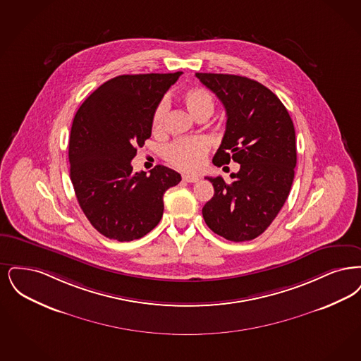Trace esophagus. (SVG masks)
Returning a JSON list of instances; mask_svg holds the SVG:
<instances>
[{
    "label": "esophagus",
    "instance_id": "obj_1",
    "mask_svg": "<svg viewBox=\"0 0 361 361\" xmlns=\"http://www.w3.org/2000/svg\"><path fill=\"white\" fill-rule=\"evenodd\" d=\"M182 179H183L185 182H188V183H195V182L200 180V178H198V176H194V175H183Z\"/></svg>",
    "mask_w": 361,
    "mask_h": 361
}]
</instances>
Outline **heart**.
Returning <instances> with one entry per match:
<instances>
[{
    "mask_svg": "<svg viewBox=\"0 0 361 361\" xmlns=\"http://www.w3.org/2000/svg\"><path fill=\"white\" fill-rule=\"evenodd\" d=\"M180 99L188 111L197 118L201 116H210L214 110V98L206 89L191 87L180 94ZM167 105L160 102L151 118V126L154 132H160L164 126ZM209 152V142L202 137L179 139L169 144L164 149L166 160L179 170L194 173L204 166V159Z\"/></svg>",
    "mask_w": 361,
    "mask_h": 361,
    "instance_id": "obj_1",
    "label": "heart"
}]
</instances>
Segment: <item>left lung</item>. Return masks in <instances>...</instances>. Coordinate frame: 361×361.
<instances>
[{
	"label": "left lung",
	"mask_w": 361,
	"mask_h": 361,
	"mask_svg": "<svg viewBox=\"0 0 361 361\" xmlns=\"http://www.w3.org/2000/svg\"><path fill=\"white\" fill-rule=\"evenodd\" d=\"M219 97L226 111V129L213 163L231 159L240 164L232 182L206 176L214 195L202 209L206 225L231 241L262 235L286 202L297 166L293 120L282 101L262 83L240 75L197 73Z\"/></svg>",
	"instance_id": "obj_1"
}]
</instances>
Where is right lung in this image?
Listing matches in <instances>:
<instances>
[{
    "label": "right lung",
    "mask_w": 361,
    "mask_h": 361,
    "mask_svg": "<svg viewBox=\"0 0 361 361\" xmlns=\"http://www.w3.org/2000/svg\"><path fill=\"white\" fill-rule=\"evenodd\" d=\"M180 71L120 75L80 105L68 141L70 178L79 206L101 235L132 241L161 220L163 195L180 182L164 166L133 173L137 147L151 137L152 113Z\"/></svg>",
    "instance_id": "add662e5"
}]
</instances>
